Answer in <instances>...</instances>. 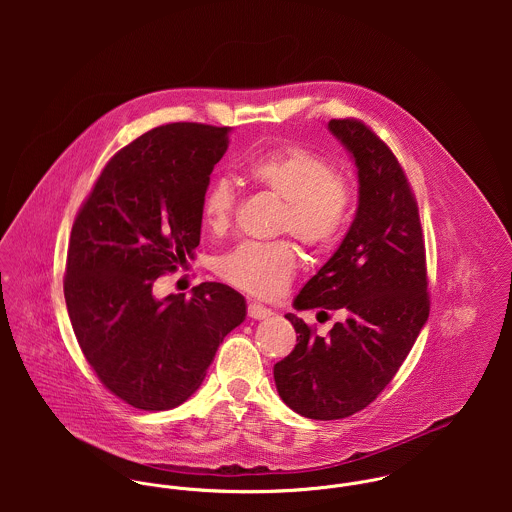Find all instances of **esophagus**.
<instances>
[{"label": "esophagus", "instance_id": "esophagus-1", "mask_svg": "<svg viewBox=\"0 0 512 512\" xmlns=\"http://www.w3.org/2000/svg\"><path fill=\"white\" fill-rule=\"evenodd\" d=\"M248 315L252 319H268L272 315V309H268L266 305L262 303H256V301H250L248 303Z\"/></svg>", "mask_w": 512, "mask_h": 512}]
</instances>
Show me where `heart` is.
Returning a JSON list of instances; mask_svg holds the SVG:
<instances>
[{
    "label": "heart",
    "instance_id": "heart-1",
    "mask_svg": "<svg viewBox=\"0 0 512 512\" xmlns=\"http://www.w3.org/2000/svg\"><path fill=\"white\" fill-rule=\"evenodd\" d=\"M246 175L284 203L278 215V232H290L315 252L329 250L343 236L353 207V191L327 157L303 146L276 147L252 157ZM201 211L205 224L217 234L232 224L236 191L230 179L211 181ZM295 270L297 254L290 240L242 242L219 262L222 280L258 297L286 292Z\"/></svg>",
    "mask_w": 512,
    "mask_h": 512
}]
</instances>
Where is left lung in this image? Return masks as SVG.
<instances>
[{"label":"left lung","instance_id":"left-lung-1","mask_svg":"<svg viewBox=\"0 0 512 512\" xmlns=\"http://www.w3.org/2000/svg\"><path fill=\"white\" fill-rule=\"evenodd\" d=\"M355 159L359 207L327 264L301 288L297 309H341L327 337L293 313L292 353L276 363L282 400L311 420H339L366 408L406 361L430 315L418 203L402 165L361 120L329 122Z\"/></svg>","mask_w":512,"mask_h":512}]
</instances>
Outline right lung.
Instances as JSON below:
<instances>
[{"mask_svg":"<svg viewBox=\"0 0 512 512\" xmlns=\"http://www.w3.org/2000/svg\"><path fill=\"white\" fill-rule=\"evenodd\" d=\"M228 132L191 122L149 130L106 163L74 219L63 288L76 341L100 382L146 412L183 404L246 317L244 297L219 282L191 299L153 295L199 246Z\"/></svg>","mask_w":512,"mask_h":512,"instance_id":"1","label":"right lung"}]
</instances>
